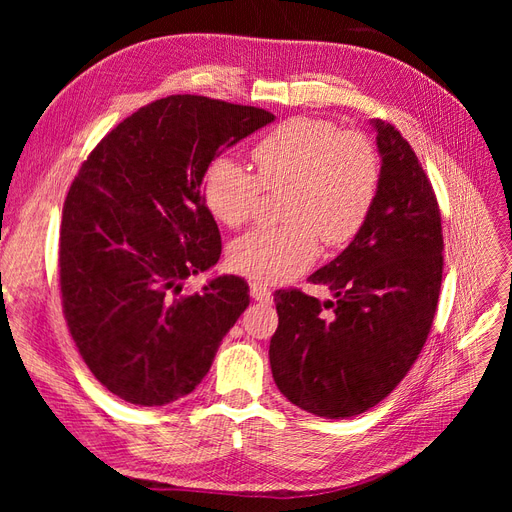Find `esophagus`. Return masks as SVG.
<instances>
[{"label": "esophagus", "mask_w": 512, "mask_h": 512, "mask_svg": "<svg viewBox=\"0 0 512 512\" xmlns=\"http://www.w3.org/2000/svg\"><path fill=\"white\" fill-rule=\"evenodd\" d=\"M250 290H252V297H254L256 301H262V303H271V301H273L271 288H267L262 282H252V284H250Z\"/></svg>", "instance_id": "esophagus-1"}]
</instances>
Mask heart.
I'll list each match as a JSON object with an SVG mask.
<instances>
[{
	"label": "heart",
	"instance_id": "b5f03b06",
	"mask_svg": "<svg viewBox=\"0 0 512 512\" xmlns=\"http://www.w3.org/2000/svg\"><path fill=\"white\" fill-rule=\"evenodd\" d=\"M256 175L232 158H215L203 177L209 213L228 228L252 218L262 190L286 188L284 224L262 226L230 245V267L260 282H282L316 258L318 237L329 247L352 241L374 209L382 164L359 130L329 119L290 117L252 147Z\"/></svg>",
	"mask_w": 512,
	"mask_h": 512
}]
</instances>
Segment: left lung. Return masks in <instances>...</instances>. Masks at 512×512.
Instances as JSON below:
<instances>
[{"label":"left lung","mask_w":512,"mask_h":512,"mask_svg":"<svg viewBox=\"0 0 512 512\" xmlns=\"http://www.w3.org/2000/svg\"><path fill=\"white\" fill-rule=\"evenodd\" d=\"M371 126L382 158L374 209L346 250L309 275L335 299L320 303L297 288L275 292L273 380L294 406L324 418L374 408L406 378L440 297L436 192L399 130L382 119Z\"/></svg>","instance_id":"obj_1"}]
</instances>
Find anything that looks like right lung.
Returning a JSON list of instances; mask_svg holds the SVG:
<instances>
[{
    "mask_svg": "<svg viewBox=\"0 0 512 512\" xmlns=\"http://www.w3.org/2000/svg\"><path fill=\"white\" fill-rule=\"evenodd\" d=\"M273 119L256 106L168 96L108 132L72 181L59 228L61 305L91 374L128 404L192 393L250 305L237 275L181 288L222 254L200 192L205 170Z\"/></svg>",
    "mask_w": 512,
    "mask_h": 512,
    "instance_id": "obj_1",
    "label": "right lung"
}]
</instances>
